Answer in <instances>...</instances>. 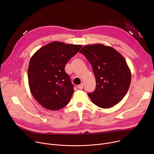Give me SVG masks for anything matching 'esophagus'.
<instances>
[{"mask_svg":"<svg viewBox=\"0 0 154 154\" xmlns=\"http://www.w3.org/2000/svg\"><path fill=\"white\" fill-rule=\"evenodd\" d=\"M83 87H84V85H83V83H81V84H80L77 86V88L79 89H83Z\"/></svg>","mask_w":154,"mask_h":154,"instance_id":"esophagus-1","label":"esophagus"}]
</instances>
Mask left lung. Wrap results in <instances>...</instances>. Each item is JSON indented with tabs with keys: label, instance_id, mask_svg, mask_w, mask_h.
I'll list each match as a JSON object with an SVG mask.
<instances>
[{
	"label": "left lung",
	"instance_id": "left-lung-1",
	"mask_svg": "<svg viewBox=\"0 0 154 154\" xmlns=\"http://www.w3.org/2000/svg\"><path fill=\"white\" fill-rule=\"evenodd\" d=\"M80 53L90 61L96 79L95 90L88 94L91 101L104 109L118 104L127 94L131 78L123 56L114 48L100 44L84 46Z\"/></svg>",
	"mask_w": 154,
	"mask_h": 154
}]
</instances>
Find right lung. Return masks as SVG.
I'll use <instances>...</instances> for the list:
<instances>
[{"instance_id":"add662e5","label":"right lung","mask_w":154,"mask_h":154,"mask_svg":"<svg viewBox=\"0 0 154 154\" xmlns=\"http://www.w3.org/2000/svg\"><path fill=\"white\" fill-rule=\"evenodd\" d=\"M82 47L52 42L32 55L27 71L29 86L35 100L44 108L58 110L71 99L74 85L64 68Z\"/></svg>"}]
</instances>
